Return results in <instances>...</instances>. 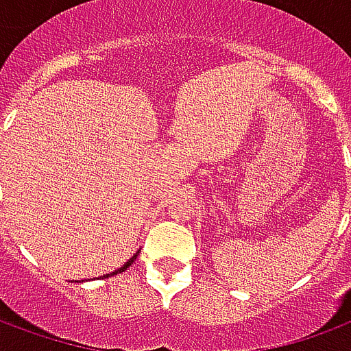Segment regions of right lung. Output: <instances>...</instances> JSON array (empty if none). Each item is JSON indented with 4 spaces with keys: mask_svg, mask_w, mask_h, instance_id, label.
<instances>
[{
    "mask_svg": "<svg viewBox=\"0 0 351 351\" xmlns=\"http://www.w3.org/2000/svg\"><path fill=\"white\" fill-rule=\"evenodd\" d=\"M137 254H138V252H137ZM137 254H135V256H133V258H131V259H128V261H125V263H123L122 267H120V269H116V271L110 272V274H105V278H108V276H112V274H120V272H123V271H125V269H130V265L133 263L135 259H137Z\"/></svg>",
    "mask_w": 351,
    "mask_h": 351,
    "instance_id": "obj_1",
    "label": "right lung"
}]
</instances>
